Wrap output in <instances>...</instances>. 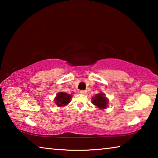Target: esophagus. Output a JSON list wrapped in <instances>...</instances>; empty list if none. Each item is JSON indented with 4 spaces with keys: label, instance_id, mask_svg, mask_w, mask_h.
<instances>
[{
    "label": "esophagus",
    "instance_id": "1",
    "mask_svg": "<svg viewBox=\"0 0 158 158\" xmlns=\"http://www.w3.org/2000/svg\"><path fill=\"white\" fill-rule=\"evenodd\" d=\"M80 93H81V94H83V95H85L87 93V91H86V90H80Z\"/></svg>",
    "mask_w": 158,
    "mask_h": 158
}]
</instances>
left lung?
<instances>
[{
  "instance_id": "obj_1",
  "label": "left lung",
  "mask_w": 158,
  "mask_h": 158,
  "mask_svg": "<svg viewBox=\"0 0 158 158\" xmlns=\"http://www.w3.org/2000/svg\"><path fill=\"white\" fill-rule=\"evenodd\" d=\"M92 102L93 105L97 106L100 109H105L107 105L108 101L103 93H99L95 96V98H93Z\"/></svg>"
}]
</instances>
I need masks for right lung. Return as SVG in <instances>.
Masks as SVG:
<instances>
[{"instance_id": "right-lung-1", "label": "right lung", "mask_w": 158, "mask_h": 158, "mask_svg": "<svg viewBox=\"0 0 158 158\" xmlns=\"http://www.w3.org/2000/svg\"><path fill=\"white\" fill-rule=\"evenodd\" d=\"M71 100V95L68 94L66 93L60 92L57 94L56 98L55 99V102L56 105L58 106H65L70 102Z\"/></svg>"}]
</instances>
